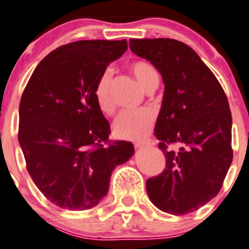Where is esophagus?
Returning <instances> with one entry per match:
<instances>
[{"mask_svg": "<svg viewBox=\"0 0 249 249\" xmlns=\"http://www.w3.org/2000/svg\"><path fill=\"white\" fill-rule=\"evenodd\" d=\"M155 144H156L155 139H146V141L136 142V143H134V145H136L137 148H139V146H150V145H155Z\"/></svg>", "mask_w": 249, "mask_h": 249, "instance_id": "1", "label": "esophagus"}]
</instances>
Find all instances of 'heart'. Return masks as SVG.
Returning <instances> with one entry per match:
<instances>
[{
	"label": "heart",
	"mask_w": 249,
	"mask_h": 249,
	"mask_svg": "<svg viewBox=\"0 0 249 249\" xmlns=\"http://www.w3.org/2000/svg\"><path fill=\"white\" fill-rule=\"evenodd\" d=\"M129 67L139 84L145 90L154 80L159 79L156 71L148 62L134 61ZM110 85L111 72L106 71L99 78L95 89H94L96 105L99 110L105 115H111L115 111V104L111 98ZM154 123H155V113L148 108L141 111H124V112H121L113 121V134L120 139L137 141L145 137L153 129Z\"/></svg>",
	"instance_id": "obj_1"
}]
</instances>
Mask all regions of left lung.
<instances>
[{
    "mask_svg": "<svg viewBox=\"0 0 249 249\" xmlns=\"http://www.w3.org/2000/svg\"><path fill=\"white\" fill-rule=\"evenodd\" d=\"M129 49L150 61L165 83L154 132L166 167L146 179V192L162 212L188 214L219 193L232 162L226 94L197 52L178 40L131 39Z\"/></svg>",
    "mask_w": 249,
    "mask_h": 249,
    "instance_id": "obj_1",
    "label": "left lung"
}]
</instances>
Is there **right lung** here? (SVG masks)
<instances>
[{
    "label": "right lung",
    "instance_id": "obj_1",
    "mask_svg": "<svg viewBox=\"0 0 249 249\" xmlns=\"http://www.w3.org/2000/svg\"><path fill=\"white\" fill-rule=\"evenodd\" d=\"M126 40H80L51 51L33 72L19 104L18 141L27 170L57 207L85 210L105 197L112 170L134 153L108 139L94 89Z\"/></svg>",
    "mask_w": 249,
    "mask_h": 249
}]
</instances>
